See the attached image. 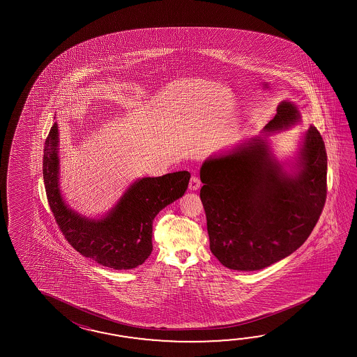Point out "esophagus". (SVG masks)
I'll use <instances>...</instances> for the list:
<instances>
[{"mask_svg": "<svg viewBox=\"0 0 357 357\" xmlns=\"http://www.w3.org/2000/svg\"><path fill=\"white\" fill-rule=\"evenodd\" d=\"M200 185H202V182H200V180H199V177H197V176H192V177L190 178V190H192V191H197V190L200 189Z\"/></svg>", "mask_w": 357, "mask_h": 357, "instance_id": "esophagus-1", "label": "esophagus"}]
</instances>
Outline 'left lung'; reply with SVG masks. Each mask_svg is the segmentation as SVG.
<instances>
[{
  "label": "left lung",
  "instance_id": "1",
  "mask_svg": "<svg viewBox=\"0 0 357 357\" xmlns=\"http://www.w3.org/2000/svg\"><path fill=\"white\" fill-rule=\"evenodd\" d=\"M301 121L294 102L282 100L264 128L200 168V199L211 251L234 271H259L287 258L310 236L326 197V152L314 126L296 155L280 160L268 137Z\"/></svg>",
  "mask_w": 357,
  "mask_h": 357
}]
</instances>
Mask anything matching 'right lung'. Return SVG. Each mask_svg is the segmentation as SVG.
Masks as SVG:
<instances>
[{
    "label": "right lung",
    "mask_w": 357,
    "mask_h": 357,
    "mask_svg": "<svg viewBox=\"0 0 357 357\" xmlns=\"http://www.w3.org/2000/svg\"><path fill=\"white\" fill-rule=\"evenodd\" d=\"M60 132L54 122L45 143L43 178L54 220L68 243L85 258L116 271L142 266L153 250V220L185 194L188 171L137 178L103 215L91 218L73 211L60 188Z\"/></svg>",
    "instance_id": "obj_1"
}]
</instances>
